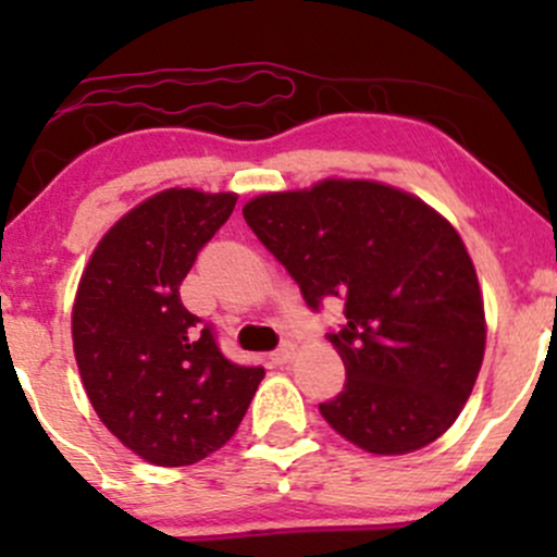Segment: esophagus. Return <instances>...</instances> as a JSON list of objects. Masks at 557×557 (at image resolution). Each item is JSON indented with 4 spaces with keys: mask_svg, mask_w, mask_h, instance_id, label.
Listing matches in <instances>:
<instances>
[{
    "mask_svg": "<svg viewBox=\"0 0 557 557\" xmlns=\"http://www.w3.org/2000/svg\"><path fill=\"white\" fill-rule=\"evenodd\" d=\"M293 356H296V345H293V343H283V345H280V348L272 354V361H274V363H287V361L293 359Z\"/></svg>",
    "mask_w": 557,
    "mask_h": 557,
    "instance_id": "34e87169",
    "label": "esophagus"
}]
</instances>
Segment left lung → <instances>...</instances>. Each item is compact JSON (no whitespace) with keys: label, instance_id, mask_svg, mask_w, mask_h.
Here are the masks:
<instances>
[{"label":"left lung","instance_id":"1","mask_svg":"<svg viewBox=\"0 0 557 557\" xmlns=\"http://www.w3.org/2000/svg\"><path fill=\"white\" fill-rule=\"evenodd\" d=\"M243 216L311 309L343 300L345 324L330 343L345 385L319 406L332 430L374 456L421 450L450 430L487 343L458 230L419 196L348 177L261 194Z\"/></svg>","mask_w":557,"mask_h":557}]
</instances>
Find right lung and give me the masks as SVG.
Returning <instances> with one entry per match:
<instances>
[{
  "instance_id": "1",
  "label": "right lung",
  "mask_w": 557,
  "mask_h": 557,
  "mask_svg": "<svg viewBox=\"0 0 557 557\" xmlns=\"http://www.w3.org/2000/svg\"><path fill=\"white\" fill-rule=\"evenodd\" d=\"M238 194L168 188L120 216L94 248L73 304L75 363L96 417L154 466H190L233 437L264 380L216 348L181 300L201 246Z\"/></svg>"
}]
</instances>
